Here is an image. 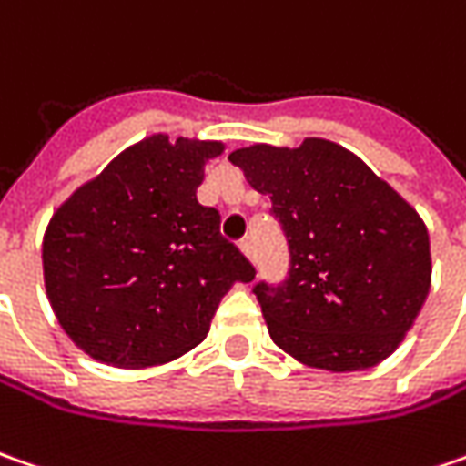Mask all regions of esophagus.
Returning <instances> with one entry per match:
<instances>
[{"mask_svg": "<svg viewBox=\"0 0 466 466\" xmlns=\"http://www.w3.org/2000/svg\"><path fill=\"white\" fill-rule=\"evenodd\" d=\"M240 251H243V254H246V256H248V258H251V261H254V258H256L254 240H251V238H243V240H240Z\"/></svg>", "mask_w": 466, "mask_h": 466, "instance_id": "34e87169", "label": "esophagus"}]
</instances>
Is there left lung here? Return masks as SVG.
I'll use <instances>...</instances> for the list:
<instances>
[{"label":"left lung","mask_w":466,"mask_h":466,"mask_svg":"<svg viewBox=\"0 0 466 466\" xmlns=\"http://www.w3.org/2000/svg\"><path fill=\"white\" fill-rule=\"evenodd\" d=\"M256 192L269 195L289 269L254 284L271 341L308 367L367 370L387 359L431 287L429 230L354 153L330 140L238 148Z\"/></svg>","instance_id":"obj_1"}]
</instances>
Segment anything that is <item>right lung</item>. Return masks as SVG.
I'll list each match as a JSON object with an SVG mask.
<instances>
[{
	"label": "right lung",
	"mask_w": 466,
	"mask_h": 466,
	"mask_svg": "<svg viewBox=\"0 0 466 466\" xmlns=\"http://www.w3.org/2000/svg\"><path fill=\"white\" fill-rule=\"evenodd\" d=\"M210 140L151 136L130 146L53 215L43 238L46 292L68 339L123 370L195 349L220 299L254 264L197 202Z\"/></svg>",
	"instance_id": "add662e5"
}]
</instances>
